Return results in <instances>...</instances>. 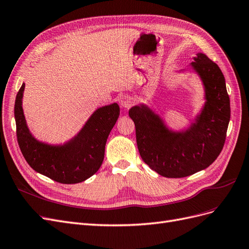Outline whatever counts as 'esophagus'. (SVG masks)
<instances>
[{
	"label": "esophagus",
	"mask_w": 249,
	"mask_h": 249,
	"mask_svg": "<svg viewBox=\"0 0 249 249\" xmlns=\"http://www.w3.org/2000/svg\"><path fill=\"white\" fill-rule=\"evenodd\" d=\"M132 104V100L130 97H128V96H123L120 100V106L123 108H129Z\"/></svg>",
	"instance_id": "obj_1"
}]
</instances>
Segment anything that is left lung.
<instances>
[{
	"mask_svg": "<svg viewBox=\"0 0 249 249\" xmlns=\"http://www.w3.org/2000/svg\"><path fill=\"white\" fill-rule=\"evenodd\" d=\"M192 59L190 70L202 83L205 102L187 127L174 129L147 103L129 109L142 159L166 178H183L205 170L220 154L227 136L231 107L226 79L205 53H197Z\"/></svg>",
	"mask_w": 249,
	"mask_h": 249,
	"instance_id": "1",
	"label": "left lung"
}]
</instances>
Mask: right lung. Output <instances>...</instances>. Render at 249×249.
<instances>
[{
    "mask_svg": "<svg viewBox=\"0 0 249 249\" xmlns=\"http://www.w3.org/2000/svg\"><path fill=\"white\" fill-rule=\"evenodd\" d=\"M25 83L17 95L14 118L21 153L37 173L63 184L83 182L99 170L106 143L120 115L118 103L96 108L73 138L65 142L50 143L31 132L23 114Z\"/></svg>",
    "mask_w": 249,
    "mask_h": 249,
    "instance_id": "obj_1",
    "label": "right lung"
}]
</instances>
